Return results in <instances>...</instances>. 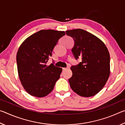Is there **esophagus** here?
Wrapping results in <instances>:
<instances>
[{
  "label": "esophagus",
  "instance_id": "esophagus-1",
  "mask_svg": "<svg viewBox=\"0 0 125 125\" xmlns=\"http://www.w3.org/2000/svg\"><path fill=\"white\" fill-rule=\"evenodd\" d=\"M69 67H67V68H63V70H66V69H69Z\"/></svg>",
  "mask_w": 125,
  "mask_h": 125
}]
</instances>
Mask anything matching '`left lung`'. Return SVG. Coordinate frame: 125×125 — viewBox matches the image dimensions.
Segmentation results:
<instances>
[{"label": "left lung", "instance_id": "1", "mask_svg": "<svg viewBox=\"0 0 125 125\" xmlns=\"http://www.w3.org/2000/svg\"><path fill=\"white\" fill-rule=\"evenodd\" d=\"M65 32L74 40L72 51L75 58H82L79 64L71 68L73 73L68 80L71 88L81 96H94L102 89L109 79V51L100 39L84 30L73 29Z\"/></svg>", "mask_w": 125, "mask_h": 125}]
</instances>
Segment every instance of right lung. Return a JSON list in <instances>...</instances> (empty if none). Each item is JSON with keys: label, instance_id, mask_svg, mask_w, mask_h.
Listing matches in <instances>:
<instances>
[{"label": "right lung", "instance_id": "right-lung-1", "mask_svg": "<svg viewBox=\"0 0 125 125\" xmlns=\"http://www.w3.org/2000/svg\"><path fill=\"white\" fill-rule=\"evenodd\" d=\"M65 34L62 31L41 30L25 39L19 48L16 54L19 77L31 95L47 96L60 78L62 68L47 63L59 39Z\"/></svg>", "mask_w": 125, "mask_h": 125}]
</instances>
